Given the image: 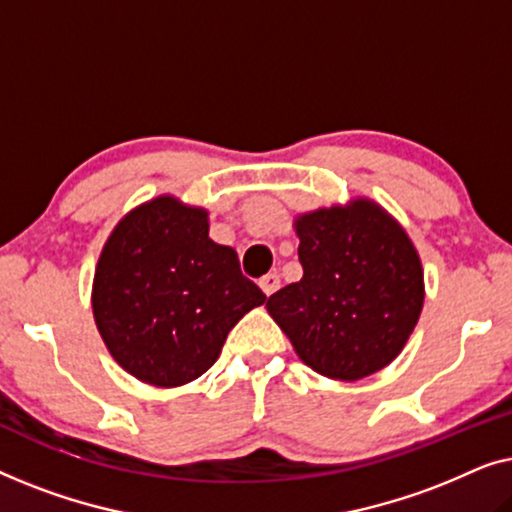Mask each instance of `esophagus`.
Here are the masks:
<instances>
[{"mask_svg":"<svg viewBox=\"0 0 512 512\" xmlns=\"http://www.w3.org/2000/svg\"><path fill=\"white\" fill-rule=\"evenodd\" d=\"M258 284H261L265 296H272V293L279 289V284H282V279H279L277 272H268V275L261 277V282H258Z\"/></svg>","mask_w":512,"mask_h":512,"instance_id":"1","label":"esophagus"}]
</instances>
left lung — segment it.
<instances>
[{"instance_id": "1", "label": "left lung", "mask_w": 512, "mask_h": 512, "mask_svg": "<svg viewBox=\"0 0 512 512\" xmlns=\"http://www.w3.org/2000/svg\"><path fill=\"white\" fill-rule=\"evenodd\" d=\"M303 279L268 298V312L319 375L354 382L389 366L415 331L424 272L401 223L377 202L300 214Z\"/></svg>"}]
</instances>
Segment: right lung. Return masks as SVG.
I'll return each instance as SVG.
<instances>
[{
  "instance_id": "1",
  "label": "right lung",
  "mask_w": 512,
  "mask_h": 512,
  "mask_svg": "<svg viewBox=\"0 0 512 512\" xmlns=\"http://www.w3.org/2000/svg\"><path fill=\"white\" fill-rule=\"evenodd\" d=\"M265 303L237 251L209 237V214L160 195L118 221L93 279V317L109 354L153 387L198 380L230 328Z\"/></svg>"
}]
</instances>
